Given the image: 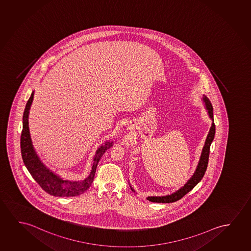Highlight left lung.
<instances>
[{
    "label": "left lung",
    "instance_id": "obj_1",
    "mask_svg": "<svg viewBox=\"0 0 251 251\" xmlns=\"http://www.w3.org/2000/svg\"><path fill=\"white\" fill-rule=\"evenodd\" d=\"M203 101H204L205 107L206 109L208 110V116L209 118L212 120V124L211 127L209 128L207 138L205 141L204 146L202 148L200 160L197 164V169L193 176L190 177L189 181L186 182L184 186H182L181 189H178L177 191H176L175 193L165 196V197H149L147 199L153 202H162V203H170V202H174L176 201L180 200L181 198L184 197L186 194L189 193L191 189H193L195 186L202 179L204 176L207 167H208V156H209V150H210V145L212 143L214 137H215V133H216V126L214 124V116H213V107L211 102L209 101L208 98L203 96ZM132 190L135 192V190L132 189Z\"/></svg>",
    "mask_w": 251,
    "mask_h": 251
}]
</instances>
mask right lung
I'll list each match as a JSON object with an SVG mask.
<instances>
[{"label":"right lung","mask_w":251,"mask_h":251,"mask_svg":"<svg viewBox=\"0 0 251 251\" xmlns=\"http://www.w3.org/2000/svg\"><path fill=\"white\" fill-rule=\"evenodd\" d=\"M34 98V91L31 94L25 107L23 116V131L21 135V152L24 164L30 173L32 177L41 186V188L54 197H76L84 193L92 184L97 170V164L100 157L109 148L113 146V143L106 142L97 149L93 160V166L89 176L81 181H69L60 177L53 171L49 170L35 153L31 141L29 128H28V114L31 104Z\"/></svg>","instance_id":"right-lung-1"}]
</instances>
